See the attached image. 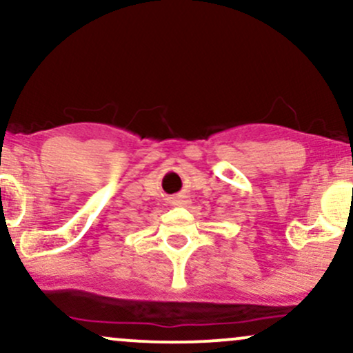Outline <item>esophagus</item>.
Masks as SVG:
<instances>
[{
    "label": "esophagus",
    "mask_w": 353,
    "mask_h": 353,
    "mask_svg": "<svg viewBox=\"0 0 353 353\" xmlns=\"http://www.w3.org/2000/svg\"><path fill=\"white\" fill-rule=\"evenodd\" d=\"M184 204H188V199H185V197L177 196L172 199V205H184Z\"/></svg>",
    "instance_id": "1"
}]
</instances>
